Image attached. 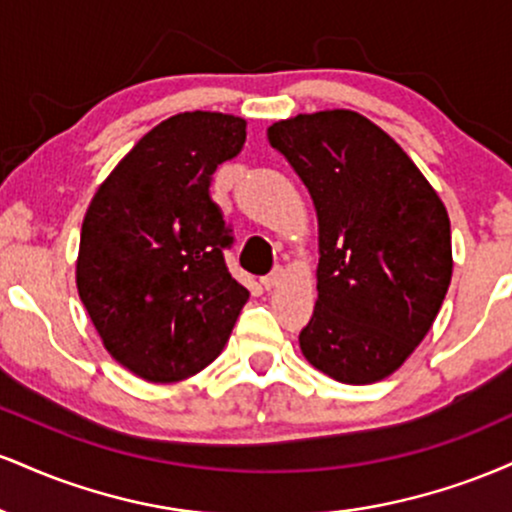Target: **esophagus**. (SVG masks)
<instances>
[{
  "mask_svg": "<svg viewBox=\"0 0 512 512\" xmlns=\"http://www.w3.org/2000/svg\"><path fill=\"white\" fill-rule=\"evenodd\" d=\"M284 276H286V269L284 267H274L272 272H269L262 279V286H264V289H276V286H279L281 281H284Z\"/></svg>",
  "mask_w": 512,
  "mask_h": 512,
  "instance_id": "esophagus-1",
  "label": "esophagus"
}]
</instances>
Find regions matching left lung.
<instances>
[{"label": "left lung", "instance_id": "obj_1", "mask_svg": "<svg viewBox=\"0 0 512 512\" xmlns=\"http://www.w3.org/2000/svg\"><path fill=\"white\" fill-rule=\"evenodd\" d=\"M317 211V303L301 351L346 385L378 383L431 330L452 276L450 219L414 161L354 110L274 122Z\"/></svg>", "mask_w": 512, "mask_h": 512}]
</instances>
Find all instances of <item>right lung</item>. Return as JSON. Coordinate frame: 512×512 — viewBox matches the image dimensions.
Here are the masks:
<instances>
[{"mask_svg":"<svg viewBox=\"0 0 512 512\" xmlns=\"http://www.w3.org/2000/svg\"><path fill=\"white\" fill-rule=\"evenodd\" d=\"M245 144L243 117L180 113L139 139L93 195L76 289L105 349L149 383L221 354L250 293L228 272L231 228L211 175Z\"/></svg>","mask_w":512,"mask_h":512,"instance_id":"add662e5","label":"right lung"}]
</instances>
